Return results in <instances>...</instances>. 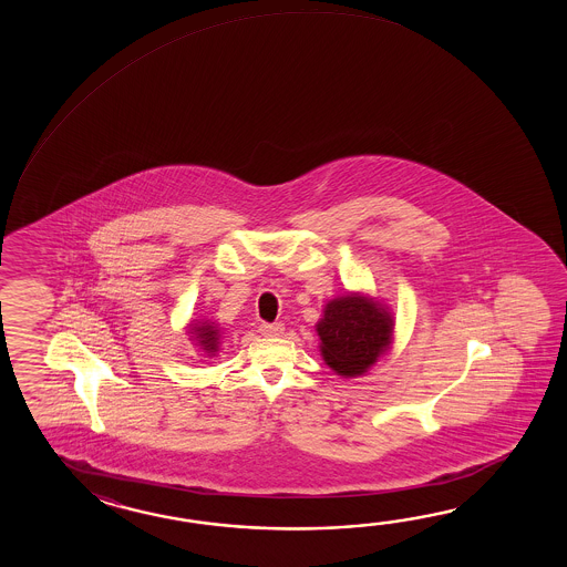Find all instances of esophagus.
Wrapping results in <instances>:
<instances>
[{
    "label": "esophagus",
    "instance_id": "34e87169",
    "mask_svg": "<svg viewBox=\"0 0 567 567\" xmlns=\"http://www.w3.org/2000/svg\"><path fill=\"white\" fill-rule=\"evenodd\" d=\"M284 324L281 322H276V324H264L259 326V332L264 334V337H281L284 334Z\"/></svg>",
    "mask_w": 567,
    "mask_h": 567
}]
</instances>
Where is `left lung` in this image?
<instances>
[{"label": "left lung", "instance_id": "8db88e82", "mask_svg": "<svg viewBox=\"0 0 567 567\" xmlns=\"http://www.w3.org/2000/svg\"><path fill=\"white\" fill-rule=\"evenodd\" d=\"M393 328L383 301L354 291L326 303L316 332L326 364L340 377H359L389 350Z\"/></svg>", "mask_w": 567, "mask_h": 567}]
</instances>
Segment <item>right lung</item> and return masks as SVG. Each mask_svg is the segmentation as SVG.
<instances>
[{
  "label": "right lung",
  "mask_w": 567,
  "mask_h": 567,
  "mask_svg": "<svg viewBox=\"0 0 567 567\" xmlns=\"http://www.w3.org/2000/svg\"><path fill=\"white\" fill-rule=\"evenodd\" d=\"M188 334L196 340V347H200L206 357H215L218 352V344H220V330L215 322H193L188 326Z\"/></svg>",
  "instance_id": "obj_1"
}]
</instances>
